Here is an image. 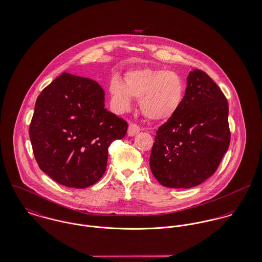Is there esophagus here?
I'll list each match as a JSON object with an SVG mask.
<instances>
[{
  "label": "esophagus",
  "mask_w": 262,
  "mask_h": 262,
  "mask_svg": "<svg viewBox=\"0 0 262 262\" xmlns=\"http://www.w3.org/2000/svg\"><path fill=\"white\" fill-rule=\"evenodd\" d=\"M140 127L134 123H131L128 127V135L129 136H135L136 134H138L140 132Z\"/></svg>",
  "instance_id": "esophagus-1"
}]
</instances>
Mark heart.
I'll use <instances>...</instances> for the list:
<instances>
[{
  "instance_id": "obj_1",
  "label": "heart",
  "mask_w": 262,
  "mask_h": 262,
  "mask_svg": "<svg viewBox=\"0 0 262 262\" xmlns=\"http://www.w3.org/2000/svg\"><path fill=\"white\" fill-rule=\"evenodd\" d=\"M109 89L116 111L128 110L133 97L140 99L141 112L153 120H165L173 116L185 97V83L177 73L148 68L126 74L125 84L114 76Z\"/></svg>"
}]
</instances>
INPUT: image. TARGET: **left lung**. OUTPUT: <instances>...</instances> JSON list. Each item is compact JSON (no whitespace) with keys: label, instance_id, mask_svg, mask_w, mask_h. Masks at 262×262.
I'll return each instance as SVG.
<instances>
[{"label":"left lung","instance_id":"8db88e82","mask_svg":"<svg viewBox=\"0 0 262 262\" xmlns=\"http://www.w3.org/2000/svg\"><path fill=\"white\" fill-rule=\"evenodd\" d=\"M178 112L156 131L150 168L163 187H195L217 170L230 144L228 102L201 70L189 73Z\"/></svg>","mask_w":262,"mask_h":262}]
</instances>
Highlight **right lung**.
<instances>
[{"instance_id": "right-lung-1", "label": "right lung", "mask_w": 262, "mask_h": 262, "mask_svg": "<svg viewBox=\"0 0 262 262\" xmlns=\"http://www.w3.org/2000/svg\"><path fill=\"white\" fill-rule=\"evenodd\" d=\"M127 128L105 109L97 81L63 73L38 96L29 136L43 172L64 187L84 188L103 177L108 148Z\"/></svg>"}]
</instances>
